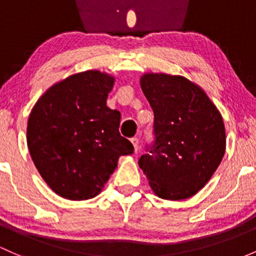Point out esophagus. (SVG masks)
Listing matches in <instances>:
<instances>
[{
  "mask_svg": "<svg viewBox=\"0 0 256 256\" xmlns=\"http://www.w3.org/2000/svg\"><path fill=\"white\" fill-rule=\"evenodd\" d=\"M130 142H132V144H133L136 152H138V151H139V139L138 138H132Z\"/></svg>",
  "mask_w": 256,
  "mask_h": 256,
  "instance_id": "obj_1",
  "label": "esophagus"
}]
</instances>
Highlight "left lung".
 Segmentation results:
<instances>
[{
	"instance_id": "8db88e82",
	"label": "left lung",
	"mask_w": 256,
	"mask_h": 256,
	"mask_svg": "<svg viewBox=\"0 0 256 256\" xmlns=\"http://www.w3.org/2000/svg\"><path fill=\"white\" fill-rule=\"evenodd\" d=\"M140 86L154 111L155 140L139 167L158 198L188 199L210 180L224 155L221 114L204 90L184 76L146 73Z\"/></svg>"
}]
</instances>
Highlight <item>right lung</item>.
I'll return each instance as SVG.
<instances>
[{"mask_svg":"<svg viewBox=\"0 0 256 256\" xmlns=\"http://www.w3.org/2000/svg\"><path fill=\"white\" fill-rule=\"evenodd\" d=\"M114 78L86 70L63 79L38 100L26 128L35 167L48 186L70 200L102 190L122 155L134 148L120 134V114L106 105Z\"/></svg>","mask_w":256,"mask_h":256,"instance_id":"obj_1","label":"right lung"}]
</instances>
